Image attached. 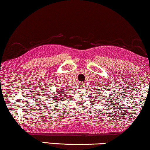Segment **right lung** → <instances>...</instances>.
Masks as SVG:
<instances>
[{"mask_svg":"<svg viewBox=\"0 0 150 150\" xmlns=\"http://www.w3.org/2000/svg\"><path fill=\"white\" fill-rule=\"evenodd\" d=\"M58 90H59L58 92H57L56 94H55L56 96H54V99H56V100H54V102H56V103H57V102H60L59 100L63 99V98H61L63 97V96H65V94H66L65 92H63V91H65V90L62 89V88H61L60 89H58Z\"/></svg>","mask_w":150,"mask_h":150,"instance_id":"add662e5","label":"right lung"}]
</instances>
